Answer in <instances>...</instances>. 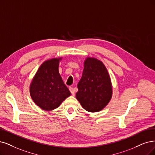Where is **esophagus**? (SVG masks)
<instances>
[{"label": "esophagus", "instance_id": "obj_1", "mask_svg": "<svg viewBox=\"0 0 155 155\" xmlns=\"http://www.w3.org/2000/svg\"><path fill=\"white\" fill-rule=\"evenodd\" d=\"M69 89H70V92H71V94L74 96V91L73 88V87H70V88H69Z\"/></svg>", "mask_w": 155, "mask_h": 155}]
</instances>
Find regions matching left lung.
Wrapping results in <instances>:
<instances>
[{"mask_svg":"<svg viewBox=\"0 0 155 155\" xmlns=\"http://www.w3.org/2000/svg\"><path fill=\"white\" fill-rule=\"evenodd\" d=\"M76 98L88 112L102 110L110 101L112 89L107 68L101 61L88 58L84 62L82 76L78 84Z\"/></svg>","mask_w":155,"mask_h":155,"instance_id":"8db88e82","label":"left lung"}]
</instances>
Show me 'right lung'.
<instances>
[{
    "instance_id": "right-lung-1",
    "label": "right lung",
    "mask_w": 155,
    "mask_h": 155,
    "mask_svg": "<svg viewBox=\"0 0 155 155\" xmlns=\"http://www.w3.org/2000/svg\"><path fill=\"white\" fill-rule=\"evenodd\" d=\"M61 59L44 62L32 79L30 94L35 104L44 110H52L71 95L59 73Z\"/></svg>"
}]
</instances>
